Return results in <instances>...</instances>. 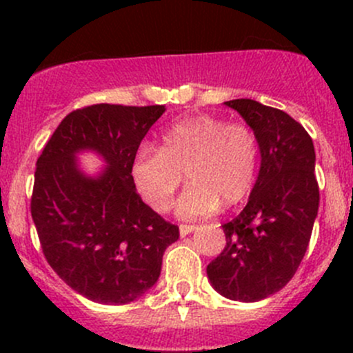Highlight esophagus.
<instances>
[{
  "instance_id": "1",
  "label": "esophagus",
  "mask_w": 353,
  "mask_h": 353,
  "mask_svg": "<svg viewBox=\"0 0 353 353\" xmlns=\"http://www.w3.org/2000/svg\"><path fill=\"white\" fill-rule=\"evenodd\" d=\"M194 229H196V225H193V223H181L179 225L181 236H188V234L193 232Z\"/></svg>"
}]
</instances>
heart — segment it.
<instances>
[{"mask_svg":"<svg viewBox=\"0 0 353 353\" xmlns=\"http://www.w3.org/2000/svg\"><path fill=\"white\" fill-rule=\"evenodd\" d=\"M259 141L244 123L199 114L170 124L160 150L141 145L131 162V177L143 201L157 213L169 212L174 194L190 183L177 203L184 219H201L239 205L256 184Z\"/></svg>","mask_w":353,"mask_h":353,"instance_id":"b5f03b06","label":"heart"}]
</instances>
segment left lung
<instances>
[{"mask_svg":"<svg viewBox=\"0 0 353 353\" xmlns=\"http://www.w3.org/2000/svg\"><path fill=\"white\" fill-rule=\"evenodd\" d=\"M225 105L254 130L261 169L248 205L222 225L227 244L206 273L225 297L256 302L285 287L307 251L319 206L314 145L283 110L251 99Z\"/></svg>","mask_w":353,"mask_h":353,"instance_id":"obj_1","label":"left lung"}]
</instances>
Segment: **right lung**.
<instances>
[{
    "label": "right lung",
    "mask_w": 353,
    "mask_h": 353,
    "mask_svg": "<svg viewBox=\"0 0 353 353\" xmlns=\"http://www.w3.org/2000/svg\"><path fill=\"white\" fill-rule=\"evenodd\" d=\"M163 105L94 104L70 112L37 159L30 213L42 252L73 290L101 304H128L160 275L179 227L134 190L131 162ZM99 151L110 167L85 178L74 154Z\"/></svg>",
    "instance_id": "obj_1"
}]
</instances>
